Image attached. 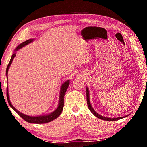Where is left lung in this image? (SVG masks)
<instances>
[{
    "label": "left lung",
    "instance_id": "8db88e82",
    "mask_svg": "<svg viewBox=\"0 0 147 147\" xmlns=\"http://www.w3.org/2000/svg\"><path fill=\"white\" fill-rule=\"evenodd\" d=\"M86 94H87V103H88V108L89 109V110H90L91 111V113H93L94 116L96 117L97 118L102 119V120H104V121H115L119 120V119H123L124 117H126L128 116V115H126V116H124V117H117V118H109V117H104V116H102L100 115H99L98 113H96V111L94 110L93 107L91 106V104L90 103V100H89V89H88V88H86Z\"/></svg>",
    "mask_w": 147,
    "mask_h": 147
}]
</instances>
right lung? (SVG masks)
I'll return each instance as SVG.
<instances>
[{"instance_id":"right-lung-1","label":"right lung","mask_w":147,"mask_h":147,"mask_svg":"<svg viewBox=\"0 0 147 147\" xmlns=\"http://www.w3.org/2000/svg\"><path fill=\"white\" fill-rule=\"evenodd\" d=\"M34 41V39H30L28 40H26L23 43H21L17 47V48L15 49V52L19 51L20 49L23 48V47L27 45L32 43ZM16 56V53H14L12 54L11 58L10 59V61H9V63L8 65V67L6 68V75L8 76V72L9 70V67H10L11 64L13 61V59L15 58V56ZM69 86V80H67L66 82L62 84L60 89V93H59V103L58 106L57 107V108L54 110L53 112H52L49 114H47V115H39V116H29L26 115L25 114L22 113L20 112L19 111L17 110L16 108L12 105L10 100H9V96L8 94V88H7V92H6V95H7V99H8V102L9 105L10 106L11 108L13 109V110L19 114L20 117H21L24 121L30 123H34V124H44V123H49V122L53 121L54 119H56L57 117H58L59 115H60L61 113L62 112L63 109V105H64V96L65 94V92L67 90V88Z\"/></svg>"}]
</instances>
